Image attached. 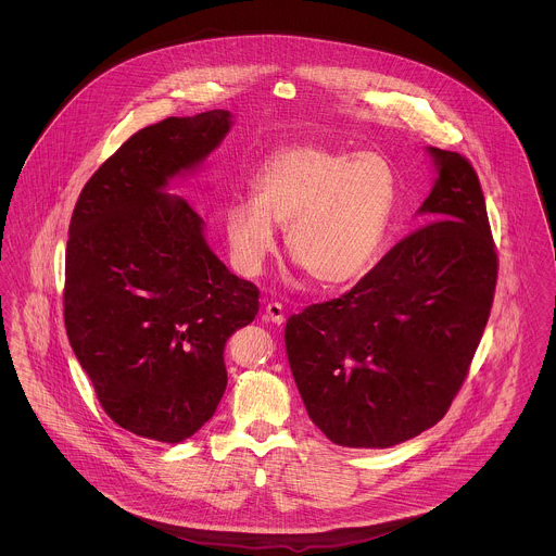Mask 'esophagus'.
Returning <instances> with one entry per match:
<instances>
[{
  "label": "esophagus",
  "mask_w": 556,
  "mask_h": 556,
  "mask_svg": "<svg viewBox=\"0 0 556 556\" xmlns=\"http://www.w3.org/2000/svg\"><path fill=\"white\" fill-rule=\"evenodd\" d=\"M265 320L276 323V325L285 323V308H282V304H278V302L267 304V306H265Z\"/></svg>",
  "instance_id": "34e87169"
}]
</instances>
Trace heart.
<instances>
[{
    "instance_id": "b5f03b06",
    "label": "heart",
    "mask_w": 556,
    "mask_h": 556,
    "mask_svg": "<svg viewBox=\"0 0 556 556\" xmlns=\"http://www.w3.org/2000/svg\"><path fill=\"white\" fill-rule=\"evenodd\" d=\"M396 207V175L377 154L298 143L276 150L233 203L225 233L239 271L256 276L287 229L291 258L325 287L357 280L375 263Z\"/></svg>"
}]
</instances>
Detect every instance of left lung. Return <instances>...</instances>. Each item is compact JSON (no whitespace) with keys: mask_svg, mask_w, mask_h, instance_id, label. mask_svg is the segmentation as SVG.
Masks as SVG:
<instances>
[{"mask_svg":"<svg viewBox=\"0 0 556 556\" xmlns=\"http://www.w3.org/2000/svg\"><path fill=\"white\" fill-rule=\"evenodd\" d=\"M437 181L428 225L344 295L287 320L298 390L342 447L386 450L432 428L460 392L490 317L498 256L476 168L428 148Z\"/></svg>","mask_w":556,"mask_h":556,"instance_id":"1","label":"left lung"}]
</instances>
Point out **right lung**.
Returning <instances> with one entry per match:
<instances>
[{
	"label": "right lung",
	"instance_id": "right-lung-1",
	"mask_svg": "<svg viewBox=\"0 0 556 556\" xmlns=\"http://www.w3.org/2000/svg\"><path fill=\"white\" fill-rule=\"evenodd\" d=\"M231 113L166 117L135 132L75 205L64 320L104 413L162 443L192 437L227 388L225 344L258 313V289L210 250L203 218L166 194L207 159Z\"/></svg>",
	"mask_w": 556,
	"mask_h": 556
}]
</instances>
